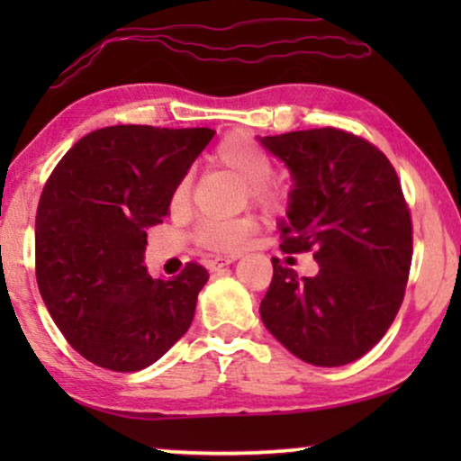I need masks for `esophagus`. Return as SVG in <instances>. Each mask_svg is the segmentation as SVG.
Here are the masks:
<instances>
[{
	"instance_id": "1",
	"label": "esophagus",
	"mask_w": 461,
	"mask_h": 461,
	"mask_svg": "<svg viewBox=\"0 0 461 461\" xmlns=\"http://www.w3.org/2000/svg\"><path fill=\"white\" fill-rule=\"evenodd\" d=\"M235 260H239V254L212 256L210 260H207V267H210V270H218V268H222V267H229V264H232Z\"/></svg>"
}]
</instances>
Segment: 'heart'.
Wrapping results in <instances>:
<instances>
[{
  "label": "heart",
  "mask_w": 461,
  "mask_h": 461,
  "mask_svg": "<svg viewBox=\"0 0 461 461\" xmlns=\"http://www.w3.org/2000/svg\"><path fill=\"white\" fill-rule=\"evenodd\" d=\"M212 159L232 174H237L243 182H248V194L251 201L264 207H276L285 197V191L273 174V159L267 153V149L256 138H251L245 131H232L224 136L213 149ZM191 199V178L182 176L176 182L169 207L174 212H182ZM258 222L254 216H239V218H205L201 220L194 229V241L201 248L213 251H235L248 243V239L254 235Z\"/></svg>",
  "instance_id": "obj_1"
}]
</instances>
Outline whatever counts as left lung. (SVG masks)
<instances>
[{
  "mask_svg": "<svg viewBox=\"0 0 461 461\" xmlns=\"http://www.w3.org/2000/svg\"><path fill=\"white\" fill-rule=\"evenodd\" d=\"M294 174L285 254L312 251L314 276L273 258L267 330L302 361L338 367L384 338L405 298L413 224L401 180L375 144L339 128L260 140ZM294 258H287V262Z\"/></svg>",
  "mask_w": 461,
  "mask_h": 461,
  "instance_id": "left-lung-1",
  "label": "left lung"
}]
</instances>
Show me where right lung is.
<instances>
[{
    "mask_svg": "<svg viewBox=\"0 0 461 461\" xmlns=\"http://www.w3.org/2000/svg\"><path fill=\"white\" fill-rule=\"evenodd\" d=\"M210 128L111 125L73 144L43 186L35 216V276L54 323L81 357L111 371H140L193 323L210 279L186 262L153 279L142 267L147 226L212 140Z\"/></svg>",
    "mask_w": 461,
    "mask_h": 461,
    "instance_id": "1",
    "label": "right lung"
}]
</instances>
